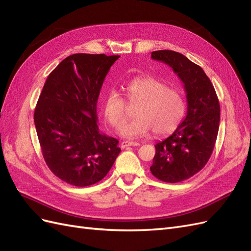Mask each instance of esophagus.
I'll return each instance as SVG.
<instances>
[{"mask_svg":"<svg viewBox=\"0 0 251 251\" xmlns=\"http://www.w3.org/2000/svg\"><path fill=\"white\" fill-rule=\"evenodd\" d=\"M137 146H140V144L138 142H130V141H123L120 143V147L121 149H126V148H128V147H137Z\"/></svg>","mask_w":251,"mask_h":251,"instance_id":"esophagus-1","label":"esophagus"}]
</instances>
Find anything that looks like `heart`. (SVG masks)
Listing matches in <instances>:
<instances>
[{
    "label": "heart",
    "instance_id": "1",
    "mask_svg": "<svg viewBox=\"0 0 251 251\" xmlns=\"http://www.w3.org/2000/svg\"><path fill=\"white\" fill-rule=\"evenodd\" d=\"M128 102L138 103L136 116L119 128V135L126 139H136L149 135H166L176 130L185 113V101L176 89L151 76L134 78L124 88ZM105 120L118 127L126 120V102L116 91H110L103 101Z\"/></svg>",
    "mask_w": 251,
    "mask_h": 251
}]
</instances>
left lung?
I'll list each match as a JSON object with an SVG mask.
<instances>
[{
  "label": "left lung",
  "mask_w": 251,
  "mask_h": 251,
  "mask_svg": "<svg viewBox=\"0 0 251 251\" xmlns=\"http://www.w3.org/2000/svg\"><path fill=\"white\" fill-rule=\"evenodd\" d=\"M151 57L170 66L186 92V117L170 137L156 144L150 168L159 180L176 183L200 172L210 158L219 131V100L202 68L183 54L159 50L151 52Z\"/></svg>",
  "instance_id": "obj_1"
}]
</instances>
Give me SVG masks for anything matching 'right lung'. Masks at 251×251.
Returning <instances> with one entry per match:
<instances>
[{"label": "right lung", "mask_w": 251, "mask_h": 251, "mask_svg": "<svg viewBox=\"0 0 251 251\" xmlns=\"http://www.w3.org/2000/svg\"><path fill=\"white\" fill-rule=\"evenodd\" d=\"M119 55L76 53L45 82L34 125L51 172L74 186H89L109 173L120 153L118 140L101 133L96 105L103 80Z\"/></svg>", "instance_id": "add662e5"}]
</instances>
